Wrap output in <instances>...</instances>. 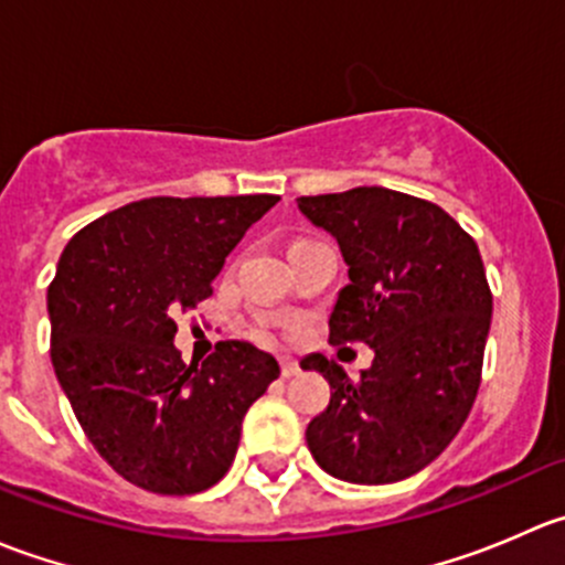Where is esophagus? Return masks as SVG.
Returning a JSON list of instances; mask_svg holds the SVG:
<instances>
[{"mask_svg":"<svg viewBox=\"0 0 565 565\" xmlns=\"http://www.w3.org/2000/svg\"><path fill=\"white\" fill-rule=\"evenodd\" d=\"M298 372H300L298 361H295V358H289V355H281V377L289 380V377H295Z\"/></svg>","mask_w":565,"mask_h":565,"instance_id":"34e87169","label":"esophagus"}]
</instances>
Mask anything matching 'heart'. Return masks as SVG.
<instances>
[{"mask_svg": "<svg viewBox=\"0 0 565 565\" xmlns=\"http://www.w3.org/2000/svg\"><path fill=\"white\" fill-rule=\"evenodd\" d=\"M303 243H309V241H298V243H292V246H303Z\"/></svg>", "mask_w": 565, "mask_h": 565, "instance_id": "1", "label": "heart"}]
</instances>
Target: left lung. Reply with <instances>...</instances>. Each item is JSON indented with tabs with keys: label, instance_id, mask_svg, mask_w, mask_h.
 Wrapping results in <instances>:
<instances>
[{
	"label": "left lung",
	"instance_id": "left-lung-1",
	"mask_svg": "<svg viewBox=\"0 0 565 565\" xmlns=\"http://www.w3.org/2000/svg\"><path fill=\"white\" fill-rule=\"evenodd\" d=\"M298 207L350 267L328 341L374 350L361 380L319 352L300 361L330 383L309 451L341 481H402L446 451L476 402L492 322L481 254L446 210L391 188L300 196Z\"/></svg>",
	"mask_w": 565,
	"mask_h": 565
}]
</instances>
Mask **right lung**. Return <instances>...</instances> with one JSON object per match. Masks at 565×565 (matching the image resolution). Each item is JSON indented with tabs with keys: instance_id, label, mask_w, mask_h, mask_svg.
<instances>
[{
	"instance_id": "add662e5",
	"label": "right lung",
	"mask_w": 565,
	"mask_h": 565,
	"mask_svg": "<svg viewBox=\"0 0 565 565\" xmlns=\"http://www.w3.org/2000/svg\"><path fill=\"white\" fill-rule=\"evenodd\" d=\"M278 196H152L71 237L49 287L51 363L84 435L125 481L196 494L226 476L248 407L281 374L248 341L202 366L174 347L230 250Z\"/></svg>"
}]
</instances>
